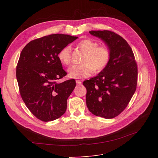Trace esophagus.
<instances>
[{"instance_id":"esophagus-1","label":"esophagus","mask_w":158,"mask_h":158,"mask_svg":"<svg viewBox=\"0 0 158 158\" xmlns=\"http://www.w3.org/2000/svg\"><path fill=\"white\" fill-rule=\"evenodd\" d=\"M76 83L77 85H81L82 82L81 81H79V80H76Z\"/></svg>"}]
</instances>
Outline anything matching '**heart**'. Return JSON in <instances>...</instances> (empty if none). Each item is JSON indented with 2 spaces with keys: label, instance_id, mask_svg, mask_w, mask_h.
I'll return each instance as SVG.
<instances>
[{
  "label": "heart",
  "instance_id": "heart-1",
  "mask_svg": "<svg viewBox=\"0 0 158 158\" xmlns=\"http://www.w3.org/2000/svg\"><path fill=\"white\" fill-rule=\"evenodd\" d=\"M79 49L85 53L81 64L70 66L69 75L74 79H84L96 73L102 71L108 65L110 58V52L106 45L98 46V42L92 39H84L77 45ZM58 58L62 64L69 65L71 62V51L70 47L64 48L58 54Z\"/></svg>",
  "mask_w": 158,
  "mask_h": 158
}]
</instances>
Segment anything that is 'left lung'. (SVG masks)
I'll list each match as a JSON object with an SVG mask.
<instances>
[{
    "label": "left lung",
    "mask_w": 158,
    "mask_h": 158,
    "mask_svg": "<svg viewBox=\"0 0 158 158\" xmlns=\"http://www.w3.org/2000/svg\"><path fill=\"white\" fill-rule=\"evenodd\" d=\"M109 47L108 65L97 76L83 81L86 105L96 116L111 119L126 109L135 94L138 70L132 49L122 36L109 31H91Z\"/></svg>",
    "instance_id": "1"
}]
</instances>
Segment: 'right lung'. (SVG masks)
Masks as SVG:
<instances>
[{"mask_svg":"<svg viewBox=\"0 0 158 158\" xmlns=\"http://www.w3.org/2000/svg\"><path fill=\"white\" fill-rule=\"evenodd\" d=\"M78 37L54 34L28 43L20 53L16 77L20 95L36 118L49 122L64 114L75 79L57 83L66 75L58 58L61 50Z\"/></svg>","mask_w":158,"mask_h":158,"instance_id":"add662e5","label":"right lung"}]
</instances>
